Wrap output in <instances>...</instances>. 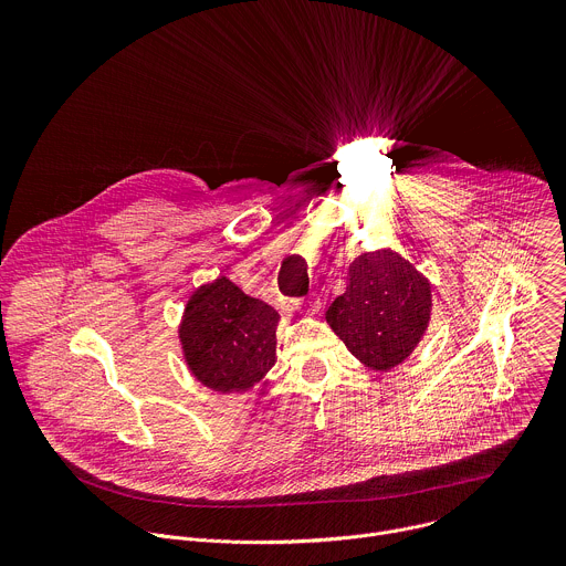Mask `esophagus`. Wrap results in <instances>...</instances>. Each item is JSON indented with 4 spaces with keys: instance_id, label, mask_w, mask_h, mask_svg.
I'll use <instances>...</instances> for the list:
<instances>
[{
    "instance_id": "esophagus-1",
    "label": "esophagus",
    "mask_w": 566,
    "mask_h": 566,
    "mask_svg": "<svg viewBox=\"0 0 566 566\" xmlns=\"http://www.w3.org/2000/svg\"><path fill=\"white\" fill-rule=\"evenodd\" d=\"M319 306H322V302H319V297H317V295H311L308 300L297 302V308H300L302 313H306V315H315V313L319 311Z\"/></svg>"
}]
</instances>
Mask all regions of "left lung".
I'll list each match as a JSON object with an SVG mask.
<instances>
[{
  "instance_id": "left-lung-1",
  "label": "left lung",
  "mask_w": 566,
  "mask_h": 566,
  "mask_svg": "<svg viewBox=\"0 0 566 566\" xmlns=\"http://www.w3.org/2000/svg\"><path fill=\"white\" fill-rule=\"evenodd\" d=\"M430 282L398 253H363L349 266V284L327 308V322L369 369L387 371L406 360L423 338Z\"/></svg>"
}]
</instances>
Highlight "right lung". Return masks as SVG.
Wrapping results in <instances>:
<instances>
[{
    "label": "right lung",
    "mask_w": 566,
    "mask_h": 566,
    "mask_svg": "<svg viewBox=\"0 0 566 566\" xmlns=\"http://www.w3.org/2000/svg\"><path fill=\"white\" fill-rule=\"evenodd\" d=\"M277 319L273 306L228 277L203 284L188 300L179 329L190 371L221 394L251 389L275 365Z\"/></svg>",
    "instance_id": "obj_1"
}]
</instances>
